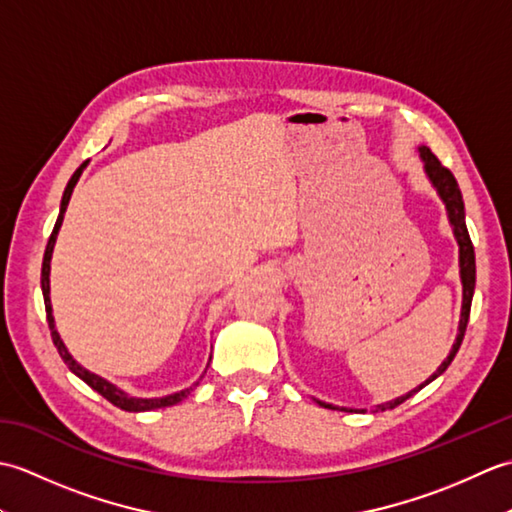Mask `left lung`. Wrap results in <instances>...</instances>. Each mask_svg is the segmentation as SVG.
<instances>
[{
    "instance_id": "left-lung-1",
    "label": "left lung",
    "mask_w": 512,
    "mask_h": 512,
    "mask_svg": "<svg viewBox=\"0 0 512 512\" xmlns=\"http://www.w3.org/2000/svg\"><path fill=\"white\" fill-rule=\"evenodd\" d=\"M418 154L422 160V169H424V176L431 182V187L436 189L438 198L442 200L444 209H447V217H449V224L453 228V237L455 242H458V253H460V281H462V312H460V325H458V336H455V343L451 347L449 356L444 358L442 365L433 372L427 380H424L422 385H418L416 389L407 391V394H402L394 400L383 402V405H376L372 411H387V409H394L398 405H402L407 398H411L413 394H418L422 387H427L429 383H433L438 376H442L447 372V367L451 365V361L458 354L462 339H464V332H466V323H469V314H471V301H473V292H475V250L471 244V237L469 231H466V217H464V200H462V191L458 187V180L453 178V173L440 165V160L431 154L429 147H418ZM319 402L321 407L325 409H341V411H365V409H347V407H336L330 405V402H323L319 398H314Z\"/></svg>"
}]
</instances>
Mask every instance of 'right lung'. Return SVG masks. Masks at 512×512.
<instances>
[{
	"instance_id": "add662e5",
	"label": "right lung",
	"mask_w": 512,
	"mask_h": 512,
	"mask_svg": "<svg viewBox=\"0 0 512 512\" xmlns=\"http://www.w3.org/2000/svg\"><path fill=\"white\" fill-rule=\"evenodd\" d=\"M88 167V160L83 162V165L76 169L72 173V178L68 182V187H65L63 191V198H61V209H59V217H57V224H54L52 228V235L48 239V246H46V255H43V266H41V292H43V301H46V312H48V325H50V334H52V341L54 345H57V350L63 358V363L70 367V372L79 376L83 383H88L94 391H99V394L103 398H107L112 402V405H116L118 409L123 411H154V409H162V407H171V405H178V402H182L184 398H187L191 391L200 385V380L204 378V374L195 380L193 385H189L187 389H180V391H173V394H167V396H160V398H136V396H129L127 391H123L121 387H116L114 383H110V380L90 372V369H85L81 363L74 361V356L68 352V347H65V343L61 341V334L57 332V323H54V317H52V303H50V262H52V250H54V244H57V235H59V228L63 224V215H65V209H68L70 204V198H72V191L76 187V182H79L83 169ZM211 361V358H209ZM209 367V365H206Z\"/></svg>"
}]
</instances>
